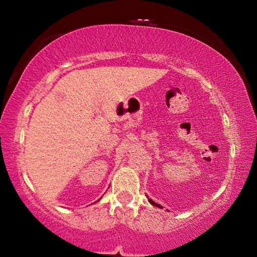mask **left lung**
<instances>
[{"label": "left lung", "instance_id": "left-lung-1", "mask_svg": "<svg viewBox=\"0 0 257 257\" xmlns=\"http://www.w3.org/2000/svg\"><path fill=\"white\" fill-rule=\"evenodd\" d=\"M149 201H150L151 203H152V205H153V206H156V207H160V208H163V207H161L160 205H158V203H156V202H154L152 199H149Z\"/></svg>", "mask_w": 257, "mask_h": 257}]
</instances>
